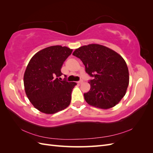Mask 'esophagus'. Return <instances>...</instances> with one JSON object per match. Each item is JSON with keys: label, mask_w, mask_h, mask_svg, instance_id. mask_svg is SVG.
I'll return each instance as SVG.
<instances>
[{"label": "esophagus", "mask_w": 153, "mask_h": 153, "mask_svg": "<svg viewBox=\"0 0 153 153\" xmlns=\"http://www.w3.org/2000/svg\"><path fill=\"white\" fill-rule=\"evenodd\" d=\"M77 83L78 84H82V83H83V80H80L79 81H78L77 82Z\"/></svg>", "instance_id": "34e87169"}]
</instances>
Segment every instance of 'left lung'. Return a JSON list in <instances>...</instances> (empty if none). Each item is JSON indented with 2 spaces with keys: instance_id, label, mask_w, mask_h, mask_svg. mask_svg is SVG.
Returning a JSON list of instances; mask_svg holds the SVG:
<instances>
[{
  "instance_id": "8db88e82",
  "label": "left lung",
  "mask_w": 153,
  "mask_h": 153,
  "mask_svg": "<svg viewBox=\"0 0 153 153\" xmlns=\"http://www.w3.org/2000/svg\"><path fill=\"white\" fill-rule=\"evenodd\" d=\"M74 56L79 58L85 72L92 77L91 89L84 93L88 104L107 109L116 105L126 94L129 72L123 58L103 45L91 44L76 49Z\"/></svg>"
}]
</instances>
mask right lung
Returning a JSON list of instances; mask_svg holds the SVG:
<instances>
[{"mask_svg":"<svg viewBox=\"0 0 153 153\" xmlns=\"http://www.w3.org/2000/svg\"><path fill=\"white\" fill-rule=\"evenodd\" d=\"M73 50L56 45L41 50L32 57L24 76L27 98L40 112L51 114L65 109L71 102L72 89L76 82L63 80L64 62Z\"/></svg>","mask_w":153,"mask_h":153,"instance_id":"1","label":"right lung"}]
</instances>
